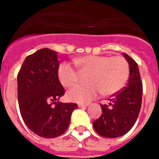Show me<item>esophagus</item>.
Here are the masks:
<instances>
[{
	"label": "esophagus",
	"mask_w": 159,
	"mask_h": 159,
	"mask_svg": "<svg viewBox=\"0 0 159 159\" xmlns=\"http://www.w3.org/2000/svg\"><path fill=\"white\" fill-rule=\"evenodd\" d=\"M89 106V104H78V107L79 108H83V107H87Z\"/></svg>",
	"instance_id": "34e87169"
}]
</instances>
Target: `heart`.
I'll return each mask as SVG.
<instances>
[{"instance_id": "obj_1", "label": "heart", "mask_w": 159, "mask_h": 159, "mask_svg": "<svg viewBox=\"0 0 159 159\" xmlns=\"http://www.w3.org/2000/svg\"><path fill=\"white\" fill-rule=\"evenodd\" d=\"M75 64L82 72H89V83L74 87L67 93L70 100L78 103L89 102L100 93L107 96L117 93L126 84L129 73V64L121 56H83L75 59ZM58 77L63 86L70 88L77 82L78 73L65 62L58 69Z\"/></svg>"}]
</instances>
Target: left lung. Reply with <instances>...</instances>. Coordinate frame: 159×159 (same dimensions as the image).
<instances>
[{"instance_id": "left-lung-1", "label": "left lung", "mask_w": 159, "mask_h": 159, "mask_svg": "<svg viewBox=\"0 0 159 159\" xmlns=\"http://www.w3.org/2000/svg\"><path fill=\"white\" fill-rule=\"evenodd\" d=\"M123 57L129 65V76L119 92L100 105L102 114L93 122L97 133L106 138H117L128 133L136 122L142 100V83L136 62L125 52Z\"/></svg>"}]
</instances>
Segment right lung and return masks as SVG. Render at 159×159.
I'll list each match as a JSON object with an SVG mask.
<instances>
[{"label": "right lung", "instance_id": "1", "mask_svg": "<svg viewBox=\"0 0 159 159\" xmlns=\"http://www.w3.org/2000/svg\"><path fill=\"white\" fill-rule=\"evenodd\" d=\"M58 52L40 49L26 57L18 74V100L26 126L43 138L61 135L69 126L75 103L58 101L65 94L58 77Z\"/></svg>", "mask_w": 159, "mask_h": 159}]
</instances>
